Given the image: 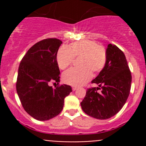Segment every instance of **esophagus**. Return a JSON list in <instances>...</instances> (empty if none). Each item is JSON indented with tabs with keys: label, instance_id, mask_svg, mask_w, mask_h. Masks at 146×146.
<instances>
[{
	"label": "esophagus",
	"instance_id": "obj_1",
	"mask_svg": "<svg viewBox=\"0 0 146 146\" xmlns=\"http://www.w3.org/2000/svg\"><path fill=\"white\" fill-rule=\"evenodd\" d=\"M72 90H73V91H76V90H77V87H74H74H72Z\"/></svg>",
	"mask_w": 146,
	"mask_h": 146
}]
</instances>
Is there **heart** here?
I'll list each match as a JSON object with an SVG mask.
<instances>
[{
	"mask_svg": "<svg viewBox=\"0 0 146 146\" xmlns=\"http://www.w3.org/2000/svg\"><path fill=\"white\" fill-rule=\"evenodd\" d=\"M74 58H80V68H72L63 74V80L68 85L80 86L92 77V72L97 74L107 63V50L102 45L92 40L83 39L72 42L69 47H61L58 51L57 63L60 69L71 66Z\"/></svg>",
	"mask_w": 146,
	"mask_h": 146,
	"instance_id": "obj_1",
	"label": "heart"
}]
</instances>
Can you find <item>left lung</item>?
<instances>
[{
	"mask_svg": "<svg viewBox=\"0 0 146 146\" xmlns=\"http://www.w3.org/2000/svg\"><path fill=\"white\" fill-rule=\"evenodd\" d=\"M106 50V65L91 81L98 87L88 89L80 103L86 114L101 120L111 118L121 110L128 99L131 82V72L124 53L111 44ZM98 90L101 91L97 92Z\"/></svg>",
	"mask_w": 146,
	"mask_h": 146,
	"instance_id": "obj_1",
	"label": "left lung"
}]
</instances>
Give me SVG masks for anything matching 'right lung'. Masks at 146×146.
<instances>
[{
	"label": "right lung",
	"mask_w": 146,
	"mask_h": 146,
	"mask_svg": "<svg viewBox=\"0 0 146 146\" xmlns=\"http://www.w3.org/2000/svg\"><path fill=\"white\" fill-rule=\"evenodd\" d=\"M62 42L46 38L32 46L20 62L16 88L25 111L35 119L47 121L62 111L64 99L72 91L70 86L55 88L60 82L57 53Z\"/></svg>",
	"instance_id": "right-lung-1"
}]
</instances>
